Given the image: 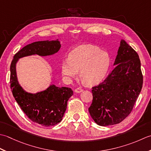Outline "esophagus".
<instances>
[{
    "instance_id": "1",
    "label": "esophagus",
    "mask_w": 151,
    "mask_h": 151,
    "mask_svg": "<svg viewBox=\"0 0 151 151\" xmlns=\"http://www.w3.org/2000/svg\"><path fill=\"white\" fill-rule=\"evenodd\" d=\"M83 90L82 88H77L75 89L74 92H75V93H81V92H83Z\"/></svg>"
}]
</instances>
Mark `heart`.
Wrapping results in <instances>:
<instances>
[{
    "instance_id": "heart-1",
    "label": "heart",
    "mask_w": 151,
    "mask_h": 151,
    "mask_svg": "<svg viewBox=\"0 0 151 151\" xmlns=\"http://www.w3.org/2000/svg\"><path fill=\"white\" fill-rule=\"evenodd\" d=\"M111 64V57L106 51L96 45L83 44L70 52L68 59L61 64V72L67 79L78 75L86 85L100 83L106 78Z\"/></svg>"
}]
</instances>
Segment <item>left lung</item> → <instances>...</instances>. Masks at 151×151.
Wrapping results in <instances>:
<instances>
[{"label": "left lung", "mask_w": 151, "mask_h": 151, "mask_svg": "<svg viewBox=\"0 0 151 151\" xmlns=\"http://www.w3.org/2000/svg\"><path fill=\"white\" fill-rule=\"evenodd\" d=\"M113 66L107 78L92 90L88 111L102 127L118 124L130 114L143 85L139 55L122 39Z\"/></svg>", "instance_id": "1"}]
</instances>
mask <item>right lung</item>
Listing matches in <instances>:
<instances>
[{"label":"right lung","mask_w":151,"mask_h":151,"mask_svg":"<svg viewBox=\"0 0 151 151\" xmlns=\"http://www.w3.org/2000/svg\"><path fill=\"white\" fill-rule=\"evenodd\" d=\"M60 47L58 39L33 42L14 55L10 66V87L15 101L32 121L44 127L54 126L62 121L73 91L69 87H58L52 84L44 91L29 93L18 81L16 66L21 58L32 55L50 56L57 53Z\"/></svg>","instance_id":"1"}]
</instances>
